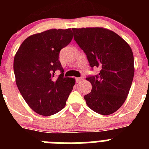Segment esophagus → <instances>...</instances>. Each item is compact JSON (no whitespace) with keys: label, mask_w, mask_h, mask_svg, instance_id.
Here are the masks:
<instances>
[{"label":"esophagus","mask_w":149,"mask_h":149,"mask_svg":"<svg viewBox=\"0 0 149 149\" xmlns=\"http://www.w3.org/2000/svg\"><path fill=\"white\" fill-rule=\"evenodd\" d=\"M83 79H84L83 77H77V78H76V81H77V82H81Z\"/></svg>","instance_id":"1"}]
</instances>
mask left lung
<instances>
[{
    "instance_id": "obj_1",
    "label": "left lung",
    "mask_w": 149,
    "mask_h": 149,
    "mask_svg": "<svg viewBox=\"0 0 149 149\" xmlns=\"http://www.w3.org/2000/svg\"><path fill=\"white\" fill-rule=\"evenodd\" d=\"M72 31L91 68H100L98 74L86 77L93 86L84 96L86 104L97 113H113L125 101L134 78L131 47L118 34L102 27L72 28Z\"/></svg>"
}]
</instances>
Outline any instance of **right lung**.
Listing matches in <instances>:
<instances>
[{"label":"right lung","mask_w":149,"mask_h":149,"mask_svg":"<svg viewBox=\"0 0 149 149\" xmlns=\"http://www.w3.org/2000/svg\"><path fill=\"white\" fill-rule=\"evenodd\" d=\"M71 29H51L27 37L18 48L13 68L18 89L30 108L42 116L64 108L75 79L64 77L59 60L62 48L71 42ZM61 74L55 78V72Z\"/></svg>","instance_id":"obj_1"}]
</instances>
